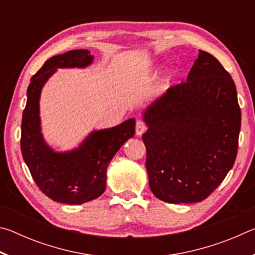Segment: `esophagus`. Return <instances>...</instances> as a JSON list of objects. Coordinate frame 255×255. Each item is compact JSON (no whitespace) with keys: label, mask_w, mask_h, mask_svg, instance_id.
I'll list each match as a JSON object with an SVG mask.
<instances>
[{"label":"esophagus","mask_w":255,"mask_h":255,"mask_svg":"<svg viewBox=\"0 0 255 255\" xmlns=\"http://www.w3.org/2000/svg\"><path fill=\"white\" fill-rule=\"evenodd\" d=\"M146 129H147L146 124L144 122H141V120H137L136 122V135L140 136L141 133H144L146 131Z\"/></svg>","instance_id":"obj_1"}]
</instances>
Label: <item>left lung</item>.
<instances>
[{
	"label": "left lung",
	"instance_id": "8db88e82",
	"mask_svg": "<svg viewBox=\"0 0 255 255\" xmlns=\"http://www.w3.org/2000/svg\"><path fill=\"white\" fill-rule=\"evenodd\" d=\"M146 170L154 196L170 204L205 200L234 165L241 129L235 83L199 51L187 81L144 112Z\"/></svg>",
	"mask_w": 255,
	"mask_h": 255
}]
</instances>
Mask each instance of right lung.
Listing matches in <instances>:
<instances>
[{"mask_svg": "<svg viewBox=\"0 0 255 255\" xmlns=\"http://www.w3.org/2000/svg\"><path fill=\"white\" fill-rule=\"evenodd\" d=\"M93 56L86 49L70 50L46 60L31 77L21 123V153L31 176L51 200L81 205L100 197L106 190L107 167L125 141L135 135V119L119 126L93 131L68 153H55L40 132L39 98L42 85L58 67H85Z\"/></svg>", "mask_w": 255, "mask_h": 255, "instance_id": "1", "label": "right lung"}]
</instances>
